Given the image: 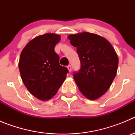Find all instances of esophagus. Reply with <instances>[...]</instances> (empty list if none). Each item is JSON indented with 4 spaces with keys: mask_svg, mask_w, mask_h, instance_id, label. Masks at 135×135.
<instances>
[{
    "mask_svg": "<svg viewBox=\"0 0 135 135\" xmlns=\"http://www.w3.org/2000/svg\"><path fill=\"white\" fill-rule=\"evenodd\" d=\"M67 68L68 69V71H70V72H71V65H69L67 67Z\"/></svg>",
    "mask_w": 135,
    "mask_h": 135,
    "instance_id": "obj_1",
    "label": "esophagus"
}]
</instances>
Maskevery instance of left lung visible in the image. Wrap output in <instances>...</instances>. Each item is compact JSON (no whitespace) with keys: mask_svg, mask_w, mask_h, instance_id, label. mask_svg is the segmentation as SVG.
<instances>
[{"mask_svg":"<svg viewBox=\"0 0 135 135\" xmlns=\"http://www.w3.org/2000/svg\"><path fill=\"white\" fill-rule=\"evenodd\" d=\"M68 38L77 49L81 63L74 79L84 97L97 99L108 91L115 77L118 55L108 40L96 34L83 32Z\"/></svg>","mask_w":135,"mask_h":135,"instance_id":"1","label":"left lung"}]
</instances>
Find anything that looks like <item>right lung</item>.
I'll return each instance as SVG.
<instances>
[{"label":"right lung","mask_w":135,"mask_h":135,"mask_svg":"<svg viewBox=\"0 0 135 135\" xmlns=\"http://www.w3.org/2000/svg\"><path fill=\"white\" fill-rule=\"evenodd\" d=\"M61 36L53 33L40 35L26 45L21 51L19 70L23 84L33 96L47 101L57 94L66 78L68 70L59 65L55 45Z\"/></svg>","instance_id":"right-lung-1"}]
</instances>
